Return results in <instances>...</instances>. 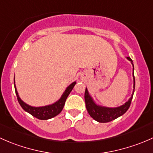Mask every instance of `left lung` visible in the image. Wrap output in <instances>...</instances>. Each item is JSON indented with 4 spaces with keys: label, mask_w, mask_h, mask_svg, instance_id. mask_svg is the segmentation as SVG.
Here are the masks:
<instances>
[{
    "label": "left lung",
    "mask_w": 153,
    "mask_h": 153,
    "mask_svg": "<svg viewBox=\"0 0 153 153\" xmlns=\"http://www.w3.org/2000/svg\"><path fill=\"white\" fill-rule=\"evenodd\" d=\"M128 60L129 61H131L132 64V67H133V71H134V66L132 64V61L129 57H127ZM132 76H133V92H132V95L131 96V98L125 103L123 105L118 106V107H114V108H110V107H106V106H99L98 104H96L95 103V101H93L92 97L89 95V92H88L87 89L86 88L85 90V94H84V99H85V103H86V107L87 109L88 113L89 114L91 117L93 118L94 120L97 121L98 122L100 123H106L109 122V121H112V120L116 119L118 117L121 116L122 115H124L125 112L128 110V109L129 108L130 106L131 101H132V96H133L134 91H135V76H134V73L132 74Z\"/></svg>",
    "instance_id": "8db88e82"
}]
</instances>
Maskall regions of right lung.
<instances>
[{
	"instance_id": "1",
	"label": "right lung",
	"mask_w": 153,
	"mask_h": 153,
	"mask_svg": "<svg viewBox=\"0 0 153 153\" xmlns=\"http://www.w3.org/2000/svg\"><path fill=\"white\" fill-rule=\"evenodd\" d=\"M75 84H76V82L75 81V82L72 83L70 85L68 86L67 89H66V90L64 91V93H63V95H61V98H60L58 101H57L56 102H55L52 104H50V105L39 106V107H35V106H29L28 104H26L25 102H24V101L21 99L19 95H18L15 84V89L18 102H19L21 107H22L26 112H29V113L31 114L32 116L35 117V118H38V119L40 120H47L56 116V115H58V114L62 111L68 95H69V93L71 92L72 89H73Z\"/></svg>"
}]
</instances>
